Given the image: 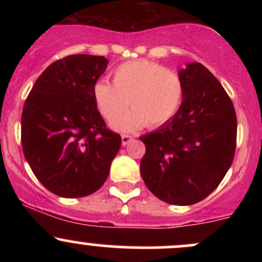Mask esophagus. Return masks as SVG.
<instances>
[{
	"instance_id": "obj_1",
	"label": "esophagus",
	"mask_w": 262,
	"mask_h": 262,
	"mask_svg": "<svg viewBox=\"0 0 262 262\" xmlns=\"http://www.w3.org/2000/svg\"><path fill=\"white\" fill-rule=\"evenodd\" d=\"M132 139H133V137L129 136V134H123V136H121V144H123V146H126Z\"/></svg>"
}]
</instances>
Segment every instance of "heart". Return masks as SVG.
I'll return each instance as SVG.
<instances>
[{
	"mask_svg": "<svg viewBox=\"0 0 262 262\" xmlns=\"http://www.w3.org/2000/svg\"><path fill=\"white\" fill-rule=\"evenodd\" d=\"M92 95L100 114L113 120L127 106L132 110L112 123L118 132L158 126L178 113L182 101V82L178 73L146 59L132 60L116 67L113 84L97 81Z\"/></svg>",
	"mask_w": 262,
	"mask_h": 262,
	"instance_id": "1",
	"label": "heart"
}]
</instances>
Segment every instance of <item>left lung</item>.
<instances>
[{
  "mask_svg": "<svg viewBox=\"0 0 262 262\" xmlns=\"http://www.w3.org/2000/svg\"><path fill=\"white\" fill-rule=\"evenodd\" d=\"M179 77L184 95L178 113L141 137V175L158 199L191 205L214 191L231 167L237 118L221 82L202 63H186Z\"/></svg>",
  "mask_w": 262,
  "mask_h": 262,
  "instance_id": "1",
  "label": "left lung"
}]
</instances>
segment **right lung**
Masks as SVG:
<instances>
[{"mask_svg":"<svg viewBox=\"0 0 262 262\" xmlns=\"http://www.w3.org/2000/svg\"><path fill=\"white\" fill-rule=\"evenodd\" d=\"M109 60L75 54L52 63L34 83L21 116L24 156L44 187L82 198L104 185L121 146L106 128L92 89Z\"/></svg>","mask_w":262,"mask_h":262,"instance_id":"1","label":"right lung"}]
</instances>
